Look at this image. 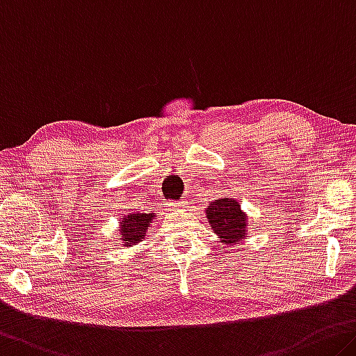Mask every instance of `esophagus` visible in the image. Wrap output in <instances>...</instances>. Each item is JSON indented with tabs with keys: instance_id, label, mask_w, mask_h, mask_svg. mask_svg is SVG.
Segmentation results:
<instances>
[{
	"instance_id": "esophagus-1",
	"label": "esophagus",
	"mask_w": 356,
	"mask_h": 356,
	"mask_svg": "<svg viewBox=\"0 0 356 356\" xmlns=\"http://www.w3.org/2000/svg\"><path fill=\"white\" fill-rule=\"evenodd\" d=\"M174 207H176V209H184L185 206H187V201H184V200H179V201H176V202H174V204H172Z\"/></svg>"
}]
</instances>
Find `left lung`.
Instances as JSON below:
<instances>
[{
    "label": "left lung",
    "mask_w": 356,
    "mask_h": 356,
    "mask_svg": "<svg viewBox=\"0 0 356 356\" xmlns=\"http://www.w3.org/2000/svg\"><path fill=\"white\" fill-rule=\"evenodd\" d=\"M206 217L223 244H241L247 236V213L241 211L239 201L233 198L216 200L207 206Z\"/></svg>",
    "instance_id": "left-lung-1"
}]
</instances>
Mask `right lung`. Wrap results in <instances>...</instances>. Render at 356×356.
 I'll list each match as a JSON object with an SVG mask.
<instances>
[{
	"instance_id": "1",
	"label": "right lung",
	"mask_w": 356,
	"mask_h": 356,
	"mask_svg": "<svg viewBox=\"0 0 356 356\" xmlns=\"http://www.w3.org/2000/svg\"><path fill=\"white\" fill-rule=\"evenodd\" d=\"M154 213H144V212H131L129 216L123 217L120 222V234L123 247H133L138 245L140 241L145 239V233L154 222Z\"/></svg>"
}]
</instances>
